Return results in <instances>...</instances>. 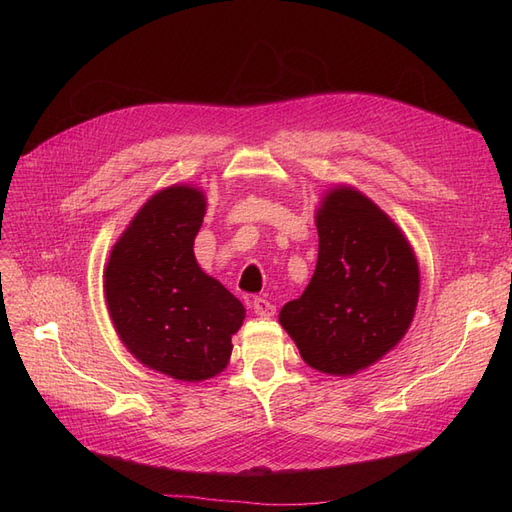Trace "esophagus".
Returning <instances> with one entry per match:
<instances>
[{
    "label": "esophagus",
    "mask_w": 512,
    "mask_h": 512,
    "mask_svg": "<svg viewBox=\"0 0 512 512\" xmlns=\"http://www.w3.org/2000/svg\"><path fill=\"white\" fill-rule=\"evenodd\" d=\"M254 314L260 318H271V316H275V305L267 299L258 297V299H254Z\"/></svg>",
    "instance_id": "esophagus-1"
}]
</instances>
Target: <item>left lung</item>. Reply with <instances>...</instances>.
<instances>
[{
  "label": "left lung",
  "mask_w": 512,
  "mask_h": 512,
  "mask_svg": "<svg viewBox=\"0 0 512 512\" xmlns=\"http://www.w3.org/2000/svg\"><path fill=\"white\" fill-rule=\"evenodd\" d=\"M314 218L316 271L301 297L282 307L280 324L309 367L346 378L408 333L421 271L404 230L352 185H331Z\"/></svg>",
  "instance_id": "obj_1"
}]
</instances>
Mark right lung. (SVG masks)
<instances>
[{
  "label": "right lung",
  "mask_w": 512,
  "mask_h": 512,
  "mask_svg": "<svg viewBox=\"0 0 512 512\" xmlns=\"http://www.w3.org/2000/svg\"><path fill=\"white\" fill-rule=\"evenodd\" d=\"M207 211L190 183L158 190L136 211L104 267L108 316L138 363L181 382H203L226 369L243 303L194 256Z\"/></svg>",
  "instance_id": "add662e5"
}]
</instances>
